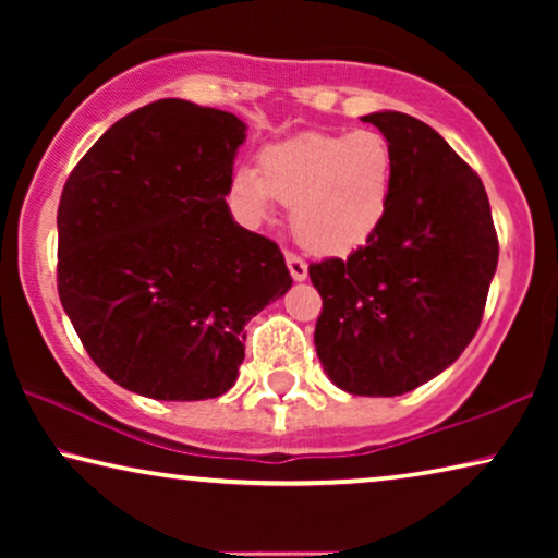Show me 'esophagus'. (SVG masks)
<instances>
[{
	"label": "esophagus",
	"mask_w": 558,
	"mask_h": 558,
	"mask_svg": "<svg viewBox=\"0 0 558 558\" xmlns=\"http://www.w3.org/2000/svg\"><path fill=\"white\" fill-rule=\"evenodd\" d=\"M287 266H289V274H292L294 281L307 279V264H304L296 254H287Z\"/></svg>",
	"instance_id": "esophagus-1"
}]
</instances>
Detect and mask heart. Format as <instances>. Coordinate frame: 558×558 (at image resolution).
Listing matches in <instances>:
<instances>
[{
    "mask_svg": "<svg viewBox=\"0 0 558 558\" xmlns=\"http://www.w3.org/2000/svg\"><path fill=\"white\" fill-rule=\"evenodd\" d=\"M396 157L373 129L307 132L266 147L258 167L231 178V205L251 226L292 208V231L304 248L348 256L373 241L393 205Z\"/></svg>",
    "mask_w": 558,
    "mask_h": 558,
    "instance_id": "1",
    "label": "heart"
}]
</instances>
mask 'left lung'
Returning <instances> with one entry per match:
<instances>
[{
  "mask_svg": "<svg viewBox=\"0 0 558 558\" xmlns=\"http://www.w3.org/2000/svg\"><path fill=\"white\" fill-rule=\"evenodd\" d=\"M396 157L393 205L371 243L310 266L323 296L315 348L355 396H401L449 368L475 338L498 266L483 180L432 126L376 111Z\"/></svg>",
  "mask_w": 558,
  "mask_h": 558,
  "instance_id": "1",
  "label": "left lung"
}]
</instances>
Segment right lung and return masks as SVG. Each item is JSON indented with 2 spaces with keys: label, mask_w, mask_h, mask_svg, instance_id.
<instances>
[{
  "label": "right lung",
  "mask_w": 558,
  "mask_h": 558,
  "mask_svg": "<svg viewBox=\"0 0 558 558\" xmlns=\"http://www.w3.org/2000/svg\"><path fill=\"white\" fill-rule=\"evenodd\" d=\"M246 124L162 98L119 119L58 205V294L113 384L157 401L226 393L243 327L292 287L284 256L228 208Z\"/></svg>",
  "instance_id": "right-lung-1"
}]
</instances>
